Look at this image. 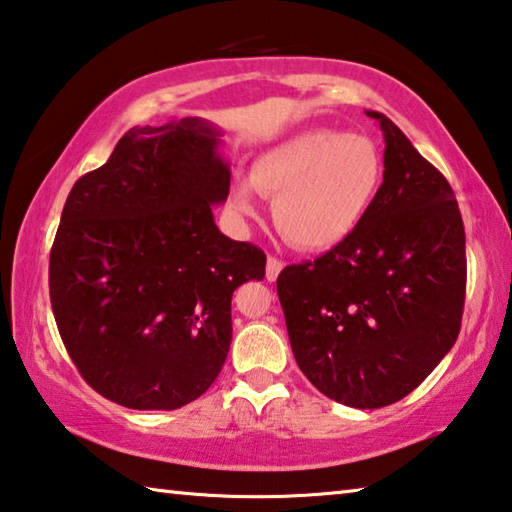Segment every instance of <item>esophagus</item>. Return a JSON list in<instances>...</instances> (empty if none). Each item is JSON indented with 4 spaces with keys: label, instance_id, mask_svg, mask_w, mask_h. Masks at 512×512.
<instances>
[{
    "label": "esophagus",
    "instance_id": "1",
    "mask_svg": "<svg viewBox=\"0 0 512 512\" xmlns=\"http://www.w3.org/2000/svg\"><path fill=\"white\" fill-rule=\"evenodd\" d=\"M282 268H284V264L280 262V259L268 257V262H266V280L268 282H275L277 275L282 273Z\"/></svg>",
    "mask_w": 512,
    "mask_h": 512
}]
</instances>
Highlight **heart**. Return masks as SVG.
<instances>
[{
    "instance_id": "obj_1",
    "label": "heart",
    "mask_w": 512,
    "mask_h": 512,
    "mask_svg": "<svg viewBox=\"0 0 512 512\" xmlns=\"http://www.w3.org/2000/svg\"><path fill=\"white\" fill-rule=\"evenodd\" d=\"M384 183V158L363 135L305 131L259 155L250 180L232 189L241 219L257 214L255 192L273 198V221L293 246L343 244L366 219Z\"/></svg>"
}]
</instances>
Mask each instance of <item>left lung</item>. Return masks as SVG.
Masks as SVG:
<instances>
[{"mask_svg":"<svg viewBox=\"0 0 512 512\" xmlns=\"http://www.w3.org/2000/svg\"><path fill=\"white\" fill-rule=\"evenodd\" d=\"M384 183L366 219L277 296L293 357L329 400L381 409L418 388L461 332L465 230L452 187L381 112Z\"/></svg>","mask_w":512,"mask_h":512,"instance_id":"left-lung-1","label":"left lung"}]
</instances>
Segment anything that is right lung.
Masks as SVG:
<instances>
[{"label": "right lung", "mask_w": 512, "mask_h": 512, "mask_svg": "<svg viewBox=\"0 0 512 512\" xmlns=\"http://www.w3.org/2000/svg\"><path fill=\"white\" fill-rule=\"evenodd\" d=\"M221 131L198 117L135 126L76 180L49 257L58 332L83 379L137 411L201 397L228 357L232 293L266 255L216 228L230 192Z\"/></svg>", "instance_id": "right-lung-1"}]
</instances>
